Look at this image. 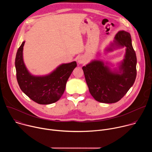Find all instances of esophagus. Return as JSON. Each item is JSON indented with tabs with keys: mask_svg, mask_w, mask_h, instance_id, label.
Segmentation results:
<instances>
[{
	"mask_svg": "<svg viewBox=\"0 0 152 152\" xmlns=\"http://www.w3.org/2000/svg\"><path fill=\"white\" fill-rule=\"evenodd\" d=\"M85 61V59L83 58V57L82 56H79L78 58H77V62L79 64H83Z\"/></svg>",
	"mask_w": 152,
	"mask_h": 152,
	"instance_id": "34e87169",
	"label": "esophagus"
}]
</instances>
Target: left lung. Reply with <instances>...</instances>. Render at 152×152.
<instances>
[{
    "mask_svg": "<svg viewBox=\"0 0 152 152\" xmlns=\"http://www.w3.org/2000/svg\"><path fill=\"white\" fill-rule=\"evenodd\" d=\"M115 39L116 45L126 47L125 58L120 67L119 73L113 72L100 61H93L82 67L90 94L102 103L119 101L133 85L137 76V56L131 35L120 31Z\"/></svg>",
    "mask_w": 152,
    "mask_h": 152,
    "instance_id": "8db88e82",
    "label": "left lung"
}]
</instances>
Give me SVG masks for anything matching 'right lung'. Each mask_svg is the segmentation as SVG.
<instances>
[{
    "instance_id": "right-lung-1",
    "label": "right lung",
    "mask_w": 152,
    "mask_h": 152,
    "mask_svg": "<svg viewBox=\"0 0 152 152\" xmlns=\"http://www.w3.org/2000/svg\"><path fill=\"white\" fill-rule=\"evenodd\" d=\"M25 41L18 48L15 61L17 80L21 90L35 102L48 104L57 102L62 96L66 83L77 66L76 61L63 64L45 76H34L26 69L23 60Z\"/></svg>"
}]
</instances>
